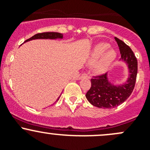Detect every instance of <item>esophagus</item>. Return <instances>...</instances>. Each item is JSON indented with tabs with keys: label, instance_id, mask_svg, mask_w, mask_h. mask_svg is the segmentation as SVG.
<instances>
[{
	"label": "esophagus",
	"instance_id": "1",
	"mask_svg": "<svg viewBox=\"0 0 150 150\" xmlns=\"http://www.w3.org/2000/svg\"><path fill=\"white\" fill-rule=\"evenodd\" d=\"M89 77V74L87 73H84L81 75L80 78H88Z\"/></svg>",
	"mask_w": 150,
	"mask_h": 150
}]
</instances>
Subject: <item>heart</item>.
Here are the masks:
<instances>
[{"label": "heart", "instance_id": "obj_1", "mask_svg": "<svg viewBox=\"0 0 150 150\" xmlns=\"http://www.w3.org/2000/svg\"><path fill=\"white\" fill-rule=\"evenodd\" d=\"M109 45L100 43L95 46L90 54V63L96 61L93 69L96 72H103L109 67L116 57V52L113 49H109Z\"/></svg>", "mask_w": 150, "mask_h": 150}]
</instances>
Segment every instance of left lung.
Segmentation results:
<instances>
[{
    "label": "left lung",
    "mask_w": 150,
    "mask_h": 150,
    "mask_svg": "<svg viewBox=\"0 0 150 150\" xmlns=\"http://www.w3.org/2000/svg\"><path fill=\"white\" fill-rule=\"evenodd\" d=\"M121 54V59L128 65L130 77L125 84L115 87L109 84L106 74L93 76L91 87L85 96L94 106L102 109H112L122 104L131 95L136 81L138 61L129 46L115 37Z\"/></svg>",
    "instance_id": "obj_1"
}]
</instances>
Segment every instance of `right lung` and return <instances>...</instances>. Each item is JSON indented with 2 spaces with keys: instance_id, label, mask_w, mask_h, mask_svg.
<instances>
[{
  "instance_id": "obj_1",
  "label": "right lung",
  "mask_w": 150,
  "mask_h": 150,
  "mask_svg": "<svg viewBox=\"0 0 150 150\" xmlns=\"http://www.w3.org/2000/svg\"><path fill=\"white\" fill-rule=\"evenodd\" d=\"M63 38V35L60 33H55V32H44V33H37L34 35L33 36L30 37V38L27 39L25 41H28L30 40L33 39H37V38ZM59 99V98H58ZM57 99V100H58Z\"/></svg>"
}]
</instances>
